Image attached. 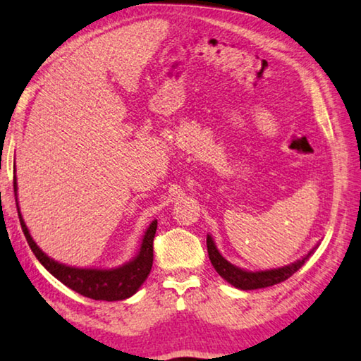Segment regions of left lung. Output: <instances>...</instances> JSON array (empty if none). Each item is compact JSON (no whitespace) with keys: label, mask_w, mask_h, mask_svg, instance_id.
I'll list each match as a JSON object with an SVG mask.
<instances>
[{"label":"left lung","mask_w":361,"mask_h":361,"mask_svg":"<svg viewBox=\"0 0 361 361\" xmlns=\"http://www.w3.org/2000/svg\"><path fill=\"white\" fill-rule=\"evenodd\" d=\"M314 249H312L305 257H302L300 260L290 263V265L274 268V270H265V271H247V270H241V268L234 267L233 263H230L226 259H223V255L219 252V249H216L214 239H212L210 234H207V252H209V259L212 262V265H214L216 273H219L223 279H226V281L231 286H234V288L243 289V290L270 288V286L286 281V279L293 276V274L299 270V268L304 265L308 259H310V255L314 252Z\"/></svg>","instance_id":"left-lung-1"}]
</instances>
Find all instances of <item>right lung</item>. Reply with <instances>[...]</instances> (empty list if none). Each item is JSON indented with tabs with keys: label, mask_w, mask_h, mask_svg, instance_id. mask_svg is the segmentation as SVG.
<instances>
[{
	"label": "right lung",
	"mask_w": 361,
	"mask_h": 361,
	"mask_svg": "<svg viewBox=\"0 0 361 361\" xmlns=\"http://www.w3.org/2000/svg\"><path fill=\"white\" fill-rule=\"evenodd\" d=\"M16 173V169H14ZM14 196H16V205L17 212H19V220L22 231L25 234V239L28 245H30L32 252L35 254L39 263L47 268V270L53 274L54 278L59 279L62 284L71 288L75 293L82 294L85 297L94 300H123L133 295L136 290L141 288V284L146 281L147 274L151 273L152 268V259H154V236H156L157 230V220H154L149 228L145 233L142 238L140 252L136 254L130 262L118 268H111V270H99V268H75L67 267L62 263L56 262L43 252L38 247L37 243L33 241L28 228L25 225L24 219H22L19 202H17V181L14 175Z\"/></svg>",
	"instance_id": "add662e5"
}]
</instances>
